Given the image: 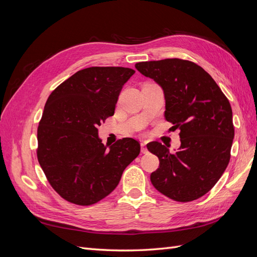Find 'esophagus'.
Instances as JSON below:
<instances>
[{
    "label": "esophagus",
    "instance_id": "34e87169",
    "mask_svg": "<svg viewBox=\"0 0 257 257\" xmlns=\"http://www.w3.org/2000/svg\"><path fill=\"white\" fill-rule=\"evenodd\" d=\"M146 145H147V143L146 142H142V144H141V146H142V152L143 153H148V149H147V147H146Z\"/></svg>",
    "mask_w": 257,
    "mask_h": 257
}]
</instances>
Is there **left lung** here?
<instances>
[{
  "label": "left lung",
  "instance_id": "8db88e82",
  "mask_svg": "<svg viewBox=\"0 0 257 257\" xmlns=\"http://www.w3.org/2000/svg\"><path fill=\"white\" fill-rule=\"evenodd\" d=\"M138 72L164 90L165 119L180 130L175 153L161 143L147 145L158 155L159 168L150 176L163 195L181 203L195 200L219 181L230 160L235 128L228 98L203 67L182 59L139 62Z\"/></svg>",
  "mask_w": 257,
  "mask_h": 257
}]
</instances>
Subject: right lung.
Returning a JSON list of instances; mask_svg holds the SVG:
<instances>
[{"instance_id": "right-lung-1", "label": "right lung", "mask_w": 257, "mask_h": 257, "mask_svg": "<svg viewBox=\"0 0 257 257\" xmlns=\"http://www.w3.org/2000/svg\"><path fill=\"white\" fill-rule=\"evenodd\" d=\"M135 73L120 66H93L54 89L37 128V160L59 195L79 206L98 203L116 188L123 170L141 152L133 138L107 149L97 126L113 115L122 87Z\"/></svg>"}]
</instances>
